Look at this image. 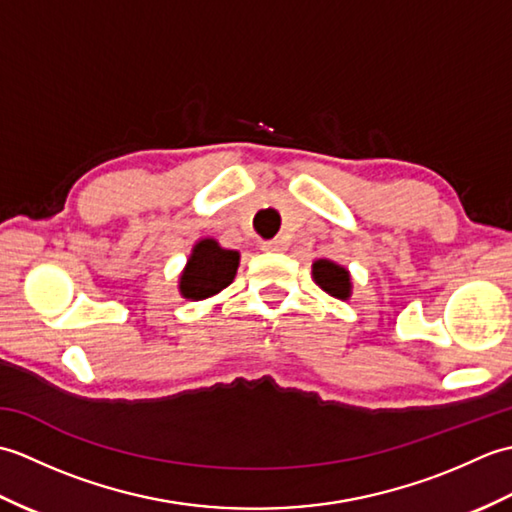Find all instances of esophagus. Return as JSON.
<instances>
[{
	"mask_svg": "<svg viewBox=\"0 0 512 512\" xmlns=\"http://www.w3.org/2000/svg\"><path fill=\"white\" fill-rule=\"evenodd\" d=\"M262 250H266V253H281V250H286V244L281 239H270V242L262 244Z\"/></svg>",
	"mask_w": 512,
	"mask_h": 512,
	"instance_id": "esophagus-1",
	"label": "esophagus"
}]
</instances>
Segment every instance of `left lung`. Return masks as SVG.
<instances>
[{"label":"left lung","instance_id":"left-lung-1","mask_svg":"<svg viewBox=\"0 0 512 512\" xmlns=\"http://www.w3.org/2000/svg\"><path fill=\"white\" fill-rule=\"evenodd\" d=\"M312 275L314 281L328 292V295L336 299H347L350 297V273L345 268L336 266L334 262H328V259H319L312 266Z\"/></svg>","mask_w":512,"mask_h":512}]
</instances>
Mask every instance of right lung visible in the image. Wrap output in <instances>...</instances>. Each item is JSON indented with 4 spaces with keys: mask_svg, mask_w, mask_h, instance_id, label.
<instances>
[{
    "mask_svg": "<svg viewBox=\"0 0 512 512\" xmlns=\"http://www.w3.org/2000/svg\"><path fill=\"white\" fill-rule=\"evenodd\" d=\"M239 255L217 246L213 239L195 244L193 255L180 277V292L187 299H206L231 284L237 273Z\"/></svg>",
    "mask_w": 512,
    "mask_h": 512,
    "instance_id": "right-lung-1",
    "label": "right lung"
}]
</instances>
